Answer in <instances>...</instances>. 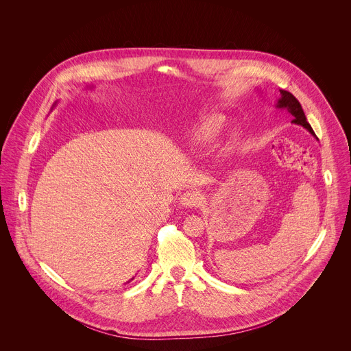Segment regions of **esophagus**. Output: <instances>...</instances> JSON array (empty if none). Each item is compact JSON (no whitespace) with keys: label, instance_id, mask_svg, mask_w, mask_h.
<instances>
[{"label":"esophagus","instance_id":"esophagus-1","mask_svg":"<svg viewBox=\"0 0 351 351\" xmlns=\"http://www.w3.org/2000/svg\"><path fill=\"white\" fill-rule=\"evenodd\" d=\"M180 206L184 208H197L202 206V197L197 191H186L180 195Z\"/></svg>","mask_w":351,"mask_h":351}]
</instances>
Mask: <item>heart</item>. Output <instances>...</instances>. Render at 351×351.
Returning <instances> with one entry per match:
<instances>
[{
    "label": "heart",
    "mask_w": 351,
    "mask_h": 351,
    "mask_svg": "<svg viewBox=\"0 0 351 351\" xmlns=\"http://www.w3.org/2000/svg\"><path fill=\"white\" fill-rule=\"evenodd\" d=\"M225 132V118L208 114L193 121L187 129V140L193 148L207 147L221 138Z\"/></svg>",
    "instance_id": "b5f03b06"
}]
</instances>
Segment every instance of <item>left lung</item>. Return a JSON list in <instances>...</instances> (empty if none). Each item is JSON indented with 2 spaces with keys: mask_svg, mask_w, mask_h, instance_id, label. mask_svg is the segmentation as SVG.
Returning <instances> with one entry per match:
<instances>
[{
  "mask_svg": "<svg viewBox=\"0 0 351 351\" xmlns=\"http://www.w3.org/2000/svg\"><path fill=\"white\" fill-rule=\"evenodd\" d=\"M279 91H280V97H279V99H278L276 104H275V108H276V110H286V111H287L289 114H291V117H293L291 123L303 126V128L307 129L314 137H317L315 133H314V130H313V128H311V125L307 122L306 114H304V111H303V108H302V104H300V103L297 101V98H295L291 93H289V91H286V90H279Z\"/></svg>",
  "mask_w": 351,
  "mask_h": 351,
  "instance_id": "8db88e82",
  "label": "left lung"
}]
</instances>
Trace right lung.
Wrapping results in <instances>:
<instances>
[{"mask_svg":"<svg viewBox=\"0 0 351 351\" xmlns=\"http://www.w3.org/2000/svg\"><path fill=\"white\" fill-rule=\"evenodd\" d=\"M56 106H57V103H56V104H54V106H53V108H54V107H56ZM132 279H133V278H132ZM132 279H130V280H132Z\"/></svg>","mask_w":351,"mask_h":351,"instance_id":"obj_1","label":"right lung"}]
</instances>
